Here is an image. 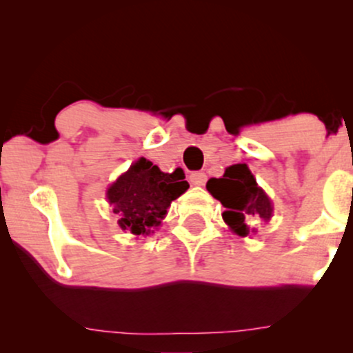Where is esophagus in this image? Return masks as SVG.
<instances>
[{"label":"esophagus","instance_id":"1","mask_svg":"<svg viewBox=\"0 0 353 353\" xmlns=\"http://www.w3.org/2000/svg\"><path fill=\"white\" fill-rule=\"evenodd\" d=\"M189 179L194 185H204L205 181H208V176H205V172H202V171H194V172H190Z\"/></svg>","mask_w":353,"mask_h":353}]
</instances>
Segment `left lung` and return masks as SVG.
Returning a JSON list of instances; mask_svg holds the SVG:
<instances>
[{"label": "left lung", "instance_id": "left-lung-1", "mask_svg": "<svg viewBox=\"0 0 353 353\" xmlns=\"http://www.w3.org/2000/svg\"><path fill=\"white\" fill-rule=\"evenodd\" d=\"M208 190L228 209L222 214L225 224L242 237L254 232L247 224V219L262 217L264 221H269L272 216L270 199L259 188L245 164L230 165L222 177L209 179Z\"/></svg>", "mask_w": 353, "mask_h": 353}]
</instances>
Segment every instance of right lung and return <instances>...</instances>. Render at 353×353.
<instances>
[{"label": "right lung", "mask_w": 353, "mask_h": 353, "mask_svg": "<svg viewBox=\"0 0 353 353\" xmlns=\"http://www.w3.org/2000/svg\"><path fill=\"white\" fill-rule=\"evenodd\" d=\"M188 188L182 169L163 172L151 161L141 157L108 189V201L119 217L121 229L139 236L157 228L171 202Z\"/></svg>", "instance_id": "1"}]
</instances>
